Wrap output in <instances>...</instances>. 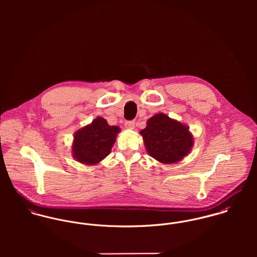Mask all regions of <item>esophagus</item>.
Here are the masks:
<instances>
[{
    "mask_svg": "<svg viewBox=\"0 0 257 257\" xmlns=\"http://www.w3.org/2000/svg\"><path fill=\"white\" fill-rule=\"evenodd\" d=\"M135 120H127L124 122V126L125 128H128V130H133L135 127Z\"/></svg>",
    "mask_w": 257,
    "mask_h": 257,
    "instance_id": "esophagus-1",
    "label": "esophagus"
}]
</instances>
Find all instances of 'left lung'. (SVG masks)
<instances>
[{"label":"left lung","instance_id":"1","mask_svg":"<svg viewBox=\"0 0 257 257\" xmlns=\"http://www.w3.org/2000/svg\"><path fill=\"white\" fill-rule=\"evenodd\" d=\"M147 153L164 164H172L187 156L194 145L193 135L182 122L165 113H156L141 131Z\"/></svg>","mask_w":257,"mask_h":257}]
</instances>
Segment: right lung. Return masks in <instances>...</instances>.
Wrapping results in <instances>:
<instances>
[{"instance_id":"obj_1","label":"right lung","mask_w":257,"mask_h":257,"mask_svg":"<svg viewBox=\"0 0 257 257\" xmlns=\"http://www.w3.org/2000/svg\"><path fill=\"white\" fill-rule=\"evenodd\" d=\"M120 128L110 125L102 116L74 134L72 156L78 162L96 165L110 154Z\"/></svg>"}]
</instances>
